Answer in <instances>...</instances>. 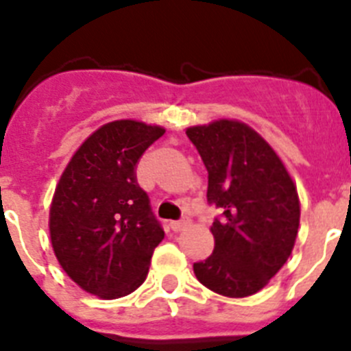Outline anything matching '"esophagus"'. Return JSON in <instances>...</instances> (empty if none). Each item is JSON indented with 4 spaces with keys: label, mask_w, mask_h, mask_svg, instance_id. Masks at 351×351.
Instances as JSON below:
<instances>
[{
    "label": "esophagus",
    "mask_w": 351,
    "mask_h": 351,
    "mask_svg": "<svg viewBox=\"0 0 351 351\" xmlns=\"http://www.w3.org/2000/svg\"><path fill=\"white\" fill-rule=\"evenodd\" d=\"M189 223V220H185V219H182V220H171V222H169V227H171L173 230H182L183 227L187 226Z\"/></svg>",
    "instance_id": "34e87169"
}]
</instances>
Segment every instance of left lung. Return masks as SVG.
<instances>
[{"label":"left lung","instance_id":"obj_1","mask_svg":"<svg viewBox=\"0 0 351 351\" xmlns=\"http://www.w3.org/2000/svg\"><path fill=\"white\" fill-rule=\"evenodd\" d=\"M208 171V204L219 210L213 254L194 264L197 280L227 298L267 285L290 257L299 229V197L273 148L236 121L189 128Z\"/></svg>","mask_w":351,"mask_h":351}]
</instances>
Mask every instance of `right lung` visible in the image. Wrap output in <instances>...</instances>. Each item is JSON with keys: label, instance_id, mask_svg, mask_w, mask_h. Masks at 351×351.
Here are the masks:
<instances>
[{"label": "right lung", "instance_id": "1", "mask_svg": "<svg viewBox=\"0 0 351 351\" xmlns=\"http://www.w3.org/2000/svg\"><path fill=\"white\" fill-rule=\"evenodd\" d=\"M162 134L159 125L110 122L82 143L59 180L50 239L66 274L89 293L122 298L147 278L164 229L136 168Z\"/></svg>", "mask_w": 351, "mask_h": 351}]
</instances>
